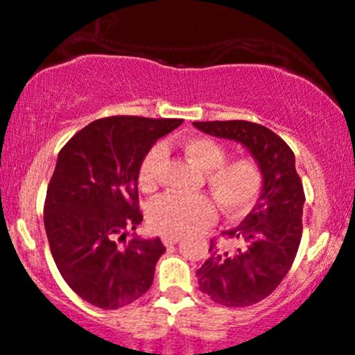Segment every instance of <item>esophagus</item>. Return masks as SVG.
Segmentation results:
<instances>
[{"label":"esophagus","instance_id":"34e87169","mask_svg":"<svg viewBox=\"0 0 355 355\" xmlns=\"http://www.w3.org/2000/svg\"><path fill=\"white\" fill-rule=\"evenodd\" d=\"M178 242H182V237H164L163 239V244L166 247L178 244Z\"/></svg>","mask_w":355,"mask_h":355}]
</instances>
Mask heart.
I'll use <instances>...</instances> for the list:
<instances>
[{"label": "heart", "instance_id": "heart-1", "mask_svg": "<svg viewBox=\"0 0 355 355\" xmlns=\"http://www.w3.org/2000/svg\"><path fill=\"white\" fill-rule=\"evenodd\" d=\"M187 159L200 171L204 182L225 216L242 218L254 209L264 187V173L252 157L227 161L220 142L207 137H189L180 142ZM164 163V149L155 146L139 164L137 180L144 192H155ZM216 220V204L206 194L163 196L149 207V225L164 237H185Z\"/></svg>", "mask_w": 355, "mask_h": 355}]
</instances>
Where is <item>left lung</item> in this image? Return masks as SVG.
<instances>
[{
	"label": "left lung",
	"instance_id": "1",
	"mask_svg": "<svg viewBox=\"0 0 355 355\" xmlns=\"http://www.w3.org/2000/svg\"><path fill=\"white\" fill-rule=\"evenodd\" d=\"M194 127L244 144L264 173L254 209L239 227L221 234L235 242L234 249L211 239V256L198 270L199 290L211 300L227 307L252 306L282 284L299 250L306 196L295 156L280 135L252 121H194Z\"/></svg>",
	"mask_w": 355,
	"mask_h": 355
}]
</instances>
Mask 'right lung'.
<instances>
[{
	"mask_svg": "<svg viewBox=\"0 0 355 355\" xmlns=\"http://www.w3.org/2000/svg\"><path fill=\"white\" fill-rule=\"evenodd\" d=\"M180 118H99L62 148L44 200L49 249L68 287L101 309H120L153 285L159 239H130L142 221L137 173L146 153Z\"/></svg>",
	"mask_w": 355,
	"mask_h": 355,
	"instance_id": "obj_1",
	"label": "right lung"
}]
</instances>
